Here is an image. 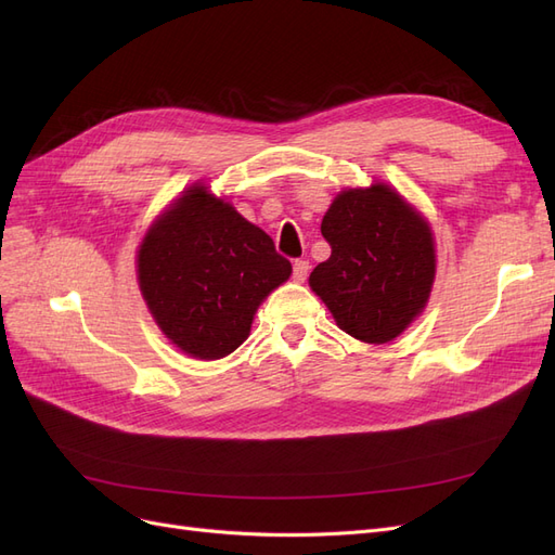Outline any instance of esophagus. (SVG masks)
I'll use <instances>...</instances> for the list:
<instances>
[{
	"label": "esophagus",
	"instance_id": "esophagus-1",
	"mask_svg": "<svg viewBox=\"0 0 555 555\" xmlns=\"http://www.w3.org/2000/svg\"><path fill=\"white\" fill-rule=\"evenodd\" d=\"M308 273H310V263L306 259H296L294 261V280L296 282H306Z\"/></svg>",
	"mask_w": 555,
	"mask_h": 555
}]
</instances>
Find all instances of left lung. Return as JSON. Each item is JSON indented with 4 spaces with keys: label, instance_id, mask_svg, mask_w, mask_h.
Instances as JSON below:
<instances>
[{
    "label": "left lung",
    "instance_id": "1",
    "mask_svg": "<svg viewBox=\"0 0 555 555\" xmlns=\"http://www.w3.org/2000/svg\"><path fill=\"white\" fill-rule=\"evenodd\" d=\"M331 257L310 273L351 338L384 345L422 314L435 280V241L428 222L389 184L345 190L322 220Z\"/></svg>",
    "mask_w": 555,
    "mask_h": 555
}]
</instances>
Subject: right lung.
<instances>
[{"label": "right lung", "instance_id": "1", "mask_svg": "<svg viewBox=\"0 0 555 555\" xmlns=\"http://www.w3.org/2000/svg\"><path fill=\"white\" fill-rule=\"evenodd\" d=\"M137 263L157 326L201 361L238 349L263 298L292 275L273 238L206 184H194L157 217Z\"/></svg>", "mask_w": 555, "mask_h": 555}]
</instances>
